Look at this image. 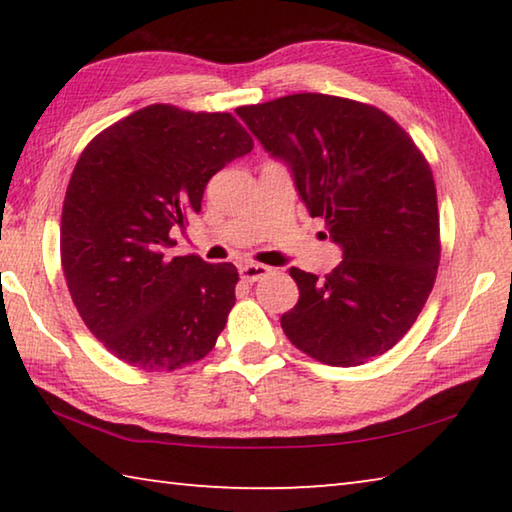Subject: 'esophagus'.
Here are the masks:
<instances>
[{
  "mask_svg": "<svg viewBox=\"0 0 512 512\" xmlns=\"http://www.w3.org/2000/svg\"><path fill=\"white\" fill-rule=\"evenodd\" d=\"M268 273H271V268L264 266V264H241L239 266L241 280H246V282L262 280V277H266Z\"/></svg>",
  "mask_w": 512,
  "mask_h": 512,
  "instance_id": "esophagus-1",
  "label": "esophagus"
}]
</instances>
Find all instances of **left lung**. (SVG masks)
Returning a JSON list of instances; mask_svg holds the SVG:
<instances>
[{
    "label": "left lung",
    "instance_id": "obj_1",
    "mask_svg": "<svg viewBox=\"0 0 512 512\" xmlns=\"http://www.w3.org/2000/svg\"><path fill=\"white\" fill-rule=\"evenodd\" d=\"M237 115L291 169L309 214L325 219L343 250L323 280L289 268L300 298L280 318L284 334L329 366H361L391 350L438 271L436 185L424 155L386 112L327 94H289Z\"/></svg>",
    "mask_w": 512,
    "mask_h": 512
}]
</instances>
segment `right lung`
Returning <instances> with one entry per match:
<instances>
[{"instance_id":"obj_1","label":"right lung","mask_w":512,"mask_h":512,"mask_svg":"<svg viewBox=\"0 0 512 512\" xmlns=\"http://www.w3.org/2000/svg\"><path fill=\"white\" fill-rule=\"evenodd\" d=\"M253 151L228 112L153 103L85 146L69 178L60 259L90 332L128 366L176 370L214 348L235 305L232 264L171 257L216 171Z\"/></svg>"}]
</instances>
